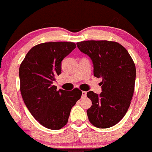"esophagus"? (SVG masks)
Here are the masks:
<instances>
[{"mask_svg": "<svg viewBox=\"0 0 152 152\" xmlns=\"http://www.w3.org/2000/svg\"><path fill=\"white\" fill-rule=\"evenodd\" d=\"M87 96V93L86 91H82V97L83 98H85Z\"/></svg>", "mask_w": 152, "mask_h": 152, "instance_id": "obj_1", "label": "esophagus"}]
</instances>
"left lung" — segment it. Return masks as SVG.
<instances>
[{
	"mask_svg": "<svg viewBox=\"0 0 152 152\" xmlns=\"http://www.w3.org/2000/svg\"><path fill=\"white\" fill-rule=\"evenodd\" d=\"M93 64L94 76L101 77L102 93H87L92 106L87 110L90 122L99 128L114 126L130 104L136 77L135 65L124 46L114 41H85L76 43Z\"/></svg>",
	"mask_w": 152,
	"mask_h": 152,
	"instance_id": "obj_1",
	"label": "left lung"
}]
</instances>
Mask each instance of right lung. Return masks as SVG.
Wrapping results in <instances>:
<instances>
[{
    "mask_svg": "<svg viewBox=\"0 0 152 152\" xmlns=\"http://www.w3.org/2000/svg\"><path fill=\"white\" fill-rule=\"evenodd\" d=\"M72 42L38 44L28 52L20 64V91L32 116L44 127L59 130L68 122L71 109L81 90H57L53 85L62 72V61L76 48Z\"/></svg>",
    "mask_w": 152,
    "mask_h": 152,
    "instance_id": "right-lung-1",
    "label": "right lung"
}]
</instances>
